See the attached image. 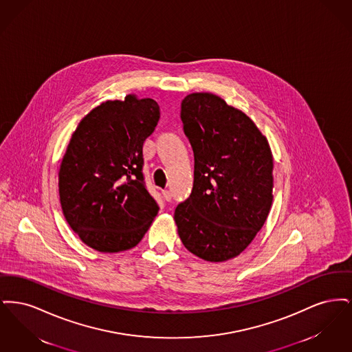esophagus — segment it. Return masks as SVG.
<instances>
[{
	"label": "esophagus",
	"mask_w": 352,
	"mask_h": 352,
	"mask_svg": "<svg viewBox=\"0 0 352 352\" xmlns=\"http://www.w3.org/2000/svg\"><path fill=\"white\" fill-rule=\"evenodd\" d=\"M162 195H164V198H165V201H171V192L168 191V190H164L162 191Z\"/></svg>",
	"instance_id": "1"
}]
</instances>
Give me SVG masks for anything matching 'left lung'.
Here are the masks:
<instances>
[{
	"instance_id": "obj_1",
	"label": "left lung",
	"mask_w": 352,
	"mask_h": 352,
	"mask_svg": "<svg viewBox=\"0 0 352 352\" xmlns=\"http://www.w3.org/2000/svg\"><path fill=\"white\" fill-rule=\"evenodd\" d=\"M184 132L194 151V184L174 212L184 247L220 263L244 251L268 218L273 157L268 140L217 95H187Z\"/></svg>"
}]
</instances>
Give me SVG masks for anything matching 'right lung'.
<instances>
[{
  "label": "right lung",
  "instance_id": "obj_1",
  "mask_svg": "<svg viewBox=\"0 0 352 352\" xmlns=\"http://www.w3.org/2000/svg\"><path fill=\"white\" fill-rule=\"evenodd\" d=\"M160 120L153 99L105 101L79 122L59 170V198L72 231L99 252L135 247L158 214L146 188L142 146Z\"/></svg>",
  "mask_w": 352,
  "mask_h": 352
}]
</instances>
